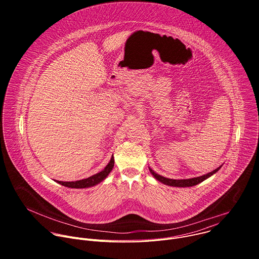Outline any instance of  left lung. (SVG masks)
<instances>
[{"label":"left lung","instance_id":"left-lung-1","mask_svg":"<svg viewBox=\"0 0 259 259\" xmlns=\"http://www.w3.org/2000/svg\"><path fill=\"white\" fill-rule=\"evenodd\" d=\"M220 168H221V166L218 167L217 169L213 170L212 172H209V173L205 174V175H202V176H199V177H195V178H190V179H170V178H166V177H163V176L157 174L151 168H150V171H151V173L153 174V176L157 180L161 181L164 184H167V186L178 187V188H187V187H194V186H196V184H199L200 182L204 181L205 179H207L208 177H210L211 175L216 173Z\"/></svg>","mask_w":259,"mask_h":259}]
</instances>
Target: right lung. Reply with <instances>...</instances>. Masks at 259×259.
<instances>
[{
    "label": "right lung",
    "instance_id": "obj_1",
    "mask_svg": "<svg viewBox=\"0 0 259 259\" xmlns=\"http://www.w3.org/2000/svg\"><path fill=\"white\" fill-rule=\"evenodd\" d=\"M114 164H115V160L114 157H112L110 159L109 163L106 165V167L99 173L92 175L86 179H82V180H77V181H58L56 180V182H58L59 184H62V186L66 187V188H71V189H85V188H90L95 186V184L101 182L108 174L109 172L112 171V169L114 168Z\"/></svg>",
    "mask_w": 259,
    "mask_h": 259
}]
</instances>
